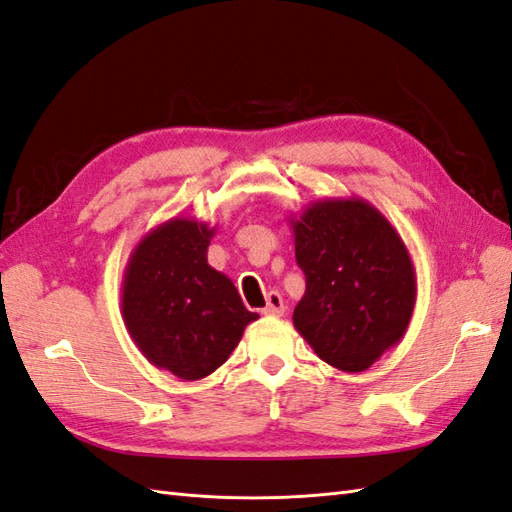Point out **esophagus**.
Wrapping results in <instances>:
<instances>
[{"mask_svg": "<svg viewBox=\"0 0 512 512\" xmlns=\"http://www.w3.org/2000/svg\"><path fill=\"white\" fill-rule=\"evenodd\" d=\"M285 313V303L279 292H270L268 294V303L264 307V316H283Z\"/></svg>", "mask_w": 512, "mask_h": 512, "instance_id": "obj_1", "label": "esophagus"}]
</instances>
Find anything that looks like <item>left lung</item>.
<instances>
[{"instance_id": "obj_1", "label": "left lung", "mask_w": 512, "mask_h": 512, "mask_svg": "<svg viewBox=\"0 0 512 512\" xmlns=\"http://www.w3.org/2000/svg\"><path fill=\"white\" fill-rule=\"evenodd\" d=\"M290 225L307 279L294 309L296 331L333 368L368 370L411 322L417 281L409 248L357 196L313 201Z\"/></svg>"}]
</instances>
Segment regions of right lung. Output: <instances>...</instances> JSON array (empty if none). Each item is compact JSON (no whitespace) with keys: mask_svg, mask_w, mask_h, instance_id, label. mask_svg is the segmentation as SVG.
Here are the masks:
<instances>
[{"mask_svg":"<svg viewBox=\"0 0 512 512\" xmlns=\"http://www.w3.org/2000/svg\"><path fill=\"white\" fill-rule=\"evenodd\" d=\"M214 231L194 218H170L136 244L123 274L121 313L131 339L144 359L181 381L218 370L259 318L227 274L207 264Z\"/></svg>","mask_w":512,"mask_h":512,"instance_id":"add662e5","label":"right lung"}]
</instances>
